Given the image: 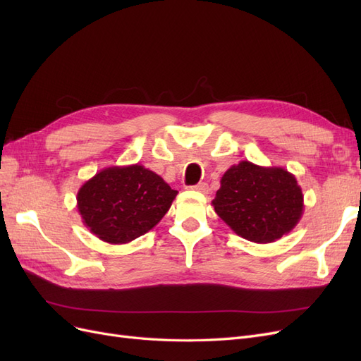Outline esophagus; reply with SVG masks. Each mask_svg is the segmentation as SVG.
Instances as JSON below:
<instances>
[{"instance_id": "obj_1", "label": "esophagus", "mask_w": 361, "mask_h": 361, "mask_svg": "<svg viewBox=\"0 0 361 361\" xmlns=\"http://www.w3.org/2000/svg\"><path fill=\"white\" fill-rule=\"evenodd\" d=\"M191 190H195V191H199V192H207V183L202 182L199 185H194V187H191Z\"/></svg>"}]
</instances>
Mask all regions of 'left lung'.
Returning <instances> with one entry per match:
<instances>
[{"instance_id": "left-lung-1", "label": "left lung", "mask_w": 361, "mask_h": 361, "mask_svg": "<svg viewBox=\"0 0 361 361\" xmlns=\"http://www.w3.org/2000/svg\"><path fill=\"white\" fill-rule=\"evenodd\" d=\"M212 206L216 215L251 243H274L298 224L304 195L292 173L241 161L220 180Z\"/></svg>"}]
</instances>
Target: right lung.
<instances>
[{
  "label": "right lung",
  "mask_w": 361,
  "mask_h": 361,
  "mask_svg": "<svg viewBox=\"0 0 361 361\" xmlns=\"http://www.w3.org/2000/svg\"><path fill=\"white\" fill-rule=\"evenodd\" d=\"M176 195V190L145 166H113L81 185L76 207L93 235L118 245L152 231Z\"/></svg>",
  "instance_id": "1"
}]
</instances>
